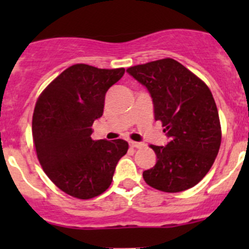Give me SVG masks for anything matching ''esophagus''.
Returning <instances> with one entry per match:
<instances>
[{
  "instance_id": "1",
  "label": "esophagus",
  "mask_w": 249,
  "mask_h": 249,
  "mask_svg": "<svg viewBox=\"0 0 249 249\" xmlns=\"http://www.w3.org/2000/svg\"><path fill=\"white\" fill-rule=\"evenodd\" d=\"M129 144L131 145L132 148H141V147H143V143L142 142H135V141H129Z\"/></svg>"
}]
</instances>
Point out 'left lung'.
<instances>
[{"instance_id":"obj_1","label":"left lung","mask_w":249,"mask_h":249,"mask_svg":"<svg viewBox=\"0 0 249 249\" xmlns=\"http://www.w3.org/2000/svg\"><path fill=\"white\" fill-rule=\"evenodd\" d=\"M150 94L155 120L170 139L150 145L157 164L143 172L158 190L178 193L196 185L210 171L219 152V115L207 85L182 64L162 59L126 70Z\"/></svg>"}]
</instances>
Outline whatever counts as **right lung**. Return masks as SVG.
<instances>
[{
	"mask_svg": "<svg viewBox=\"0 0 249 249\" xmlns=\"http://www.w3.org/2000/svg\"><path fill=\"white\" fill-rule=\"evenodd\" d=\"M125 73L77 64L65 70L37 100L32 136L39 164L59 189L87 200L108 189L126 141L91 139L104 114L107 90Z\"/></svg>",
	"mask_w": 249,
	"mask_h": 249,
	"instance_id": "obj_1",
	"label": "right lung"
}]
</instances>
